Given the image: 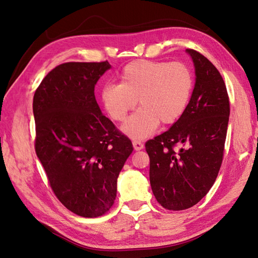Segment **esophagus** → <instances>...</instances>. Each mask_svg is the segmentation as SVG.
<instances>
[{"instance_id":"34e87169","label":"esophagus","mask_w":258,"mask_h":258,"mask_svg":"<svg viewBox=\"0 0 258 258\" xmlns=\"http://www.w3.org/2000/svg\"><path fill=\"white\" fill-rule=\"evenodd\" d=\"M132 144H134V147H135L136 151L143 150V147H144L143 142L140 141V140H134V141H132Z\"/></svg>"}]
</instances>
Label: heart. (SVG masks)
I'll return each mask as SVG.
<instances>
[{
	"mask_svg": "<svg viewBox=\"0 0 258 258\" xmlns=\"http://www.w3.org/2000/svg\"><path fill=\"white\" fill-rule=\"evenodd\" d=\"M194 73L184 62L135 60L119 74V84H107L100 92L104 111L121 122L137 105L141 106L122 126L135 139L151 136L159 123L173 124L185 114L194 90Z\"/></svg>",
	"mask_w": 258,
	"mask_h": 258,
	"instance_id": "1",
	"label": "heart"
}]
</instances>
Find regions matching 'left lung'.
Masks as SVG:
<instances>
[{
  "mask_svg": "<svg viewBox=\"0 0 258 258\" xmlns=\"http://www.w3.org/2000/svg\"><path fill=\"white\" fill-rule=\"evenodd\" d=\"M186 51L196 73L189 105L168 131L145 143L154 196L172 211L191 208L213 186L222 166L230 113L218 70L200 52Z\"/></svg>",
  "mask_w": 258,
  "mask_h": 258,
  "instance_id": "8db88e82",
  "label": "left lung"
}]
</instances>
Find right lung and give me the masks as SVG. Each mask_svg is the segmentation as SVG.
<instances>
[{"mask_svg":"<svg viewBox=\"0 0 258 258\" xmlns=\"http://www.w3.org/2000/svg\"><path fill=\"white\" fill-rule=\"evenodd\" d=\"M110 68L107 61L62 63L33 97L37 157L59 201L83 217L112 208L117 177L134 151L95 97L97 82Z\"/></svg>","mask_w":258,"mask_h":258,"instance_id":"obj_1","label":"right lung"}]
</instances>
